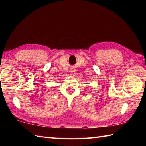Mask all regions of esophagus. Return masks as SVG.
Masks as SVG:
<instances>
[{
  "label": "esophagus",
  "mask_w": 146,
  "mask_h": 146,
  "mask_svg": "<svg viewBox=\"0 0 146 146\" xmlns=\"http://www.w3.org/2000/svg\"><path fill=\"white\" fill-rule=\"evenodd\" d=\"M75 70H74V69H73V70H71V73H73V72H75Z\"/></svg>",
  "instance_id": "esophagus-1"
}]
</instances>
